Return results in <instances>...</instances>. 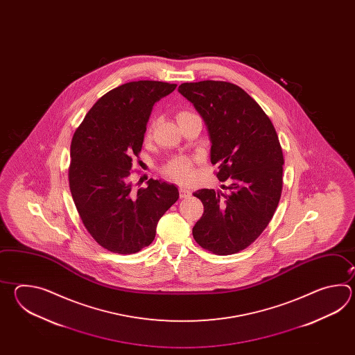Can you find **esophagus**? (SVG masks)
I'll list each match as a JSON object with an SVG mask.
<instances>
[{
	"label": "esophagus",
	"mask_w": 355,
	"mask_h": 355,
	"mask_svg": "<svg viewBox=\"0 0 355 355\" xmlns=\"http://www.w3.org/2000/svg\"><path fill=\"white\" fill-rule=\"evenodd\" d=\"M179 190H180V198H189V196H191V191L189 189L180 187Z\"/></svg>",
	"instance_id": "esophagus-1"
}]
</instances>
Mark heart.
<instances>
[{"mask_svg":"<svg viewBox=\"0 0 355 355\" xmlns=\"http://www.w3.org/2000/svg\"><path fill=\"white\" fill-rule=\"evenodd\" d=\"M165 174L175 180L188 181L193 174V164L188 157H175L165 166Z\"/></svg>","mask_w":355,"mask_h":355,"instance_id":"1","label":"heart"}]
</instances>
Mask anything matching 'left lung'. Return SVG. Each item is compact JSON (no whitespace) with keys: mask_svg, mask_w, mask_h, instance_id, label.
<instances>
[{"mask_svg":"<svg viewBox=\"0 0 355 355\" xmlns=\"http://www.w3.org/2000/svg\"><path fill=\"white\" fill-rule=\"evenodd\" d=\"M179 92L200 114L211 139V162L228 193L200 189L204 213L193 227L203 249L231 255L261 234L279 203L283 152L269 116L237 85L225 81L185 83Z\"/></svg>","mask_w":355,"mask_h":355,"instance_id":"1","label":"left lung"}]
</instances>
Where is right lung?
<instances>
[{"mask_svg":"<svg viewBox=\"0 0 355 355\" xmlns=\"http://www.w3.org/2000/svg\"><path fill=\"white\" fill-rule=\"evenodd\" d=\"M175 89L147 80L118 86L98 98L73 135L71 194L83 226L107 251L127 255L148 246L179 199L174 184L150 179L136 190L129 180L155 103Z\"/></svg>","mask_w":355,"mask_h":355,"instance_id":"1","label":"right lung"}]
</instances>
